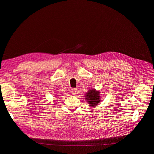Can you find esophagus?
Returning a JSON list of instances; mask_svg holds the SVG:
<instances>
[{
  "instance_id": "1",
  "label": "esophagus",
  "mask_w": 154,
  "mask_h": 154,
  "mask_svg": "<svg viewBox=\"0 0 154 154\" xmlns=\"http://www.w3.org/2000/svg\"><path fill=\"white\" fill-rule=\"evenodd\" d=\"M78 89L77 88H72L71 89V93H72V95H75L76 93H77V91Z\"/></svg>"
}]
</instances>
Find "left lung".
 <instances>
[{
  "instance_id": "1",
  "label": "left lung",
  "mask_w": 154,
  "mask_h": 154,
  "mask_svg": "<svg viewBox=\"0 0 154 154\" xmlns=\"http://www.w3.org/2000/svg\"><path fill=\"white\" fill-rule=\"evenodd\" d=\"M85 97L86 100L88 101L91 106H94L99 104L100 102V94L99 91H97L96 89H93L88 91V92L85 94Z\"/></svg>"
}]
</instances>
